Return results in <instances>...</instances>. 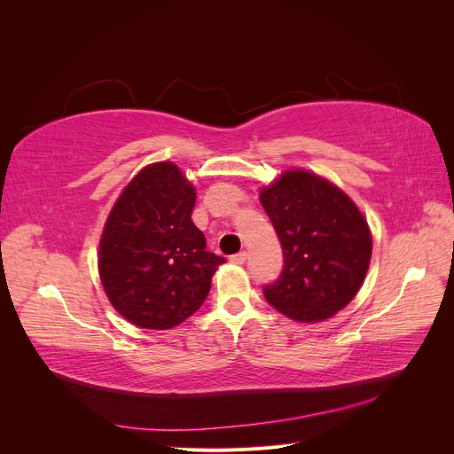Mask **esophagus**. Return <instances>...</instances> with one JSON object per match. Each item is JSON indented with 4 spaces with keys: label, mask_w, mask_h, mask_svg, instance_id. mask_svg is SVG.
<instances>
[{
    "label": "esophagus",
    "mask_w": 454,
    "mask_h": 454,
    "mask_svg": "<svg viewBox=\"0 0 454 454\" xmlns=\"http://www.w3.org/2000/svg\"><path fill=\"white\" fill-rule=\"evenodd\" d=\"M246 257H248V254H246V252L242 250V252H239V254H235V255H231V261H232V263H237V265H242L244 261H246Z\"/></svg>",
    "instance_id": "esophagus-1"
}]
</instances>
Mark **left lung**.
<instances>
[{
  "instance_id": "8db88e82",
  "label": "left lung",
  "mask_w": 454,
  "mask_h": 454,
  "mask_svg": "<svg viewBox=\"0 0 454 454\" xmlns=\"http://www.w3.org/2000/svg\"><path fill=\"white\" fill-rule=\"evenodd\" d=\"M282 244L280 277L263 286L270 307L297 322H320L358 294L371 259V232L356 204L322 177L290 170L261 191Z\"/></svg>"
}]
</instances>
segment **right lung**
Listing matches in <instances>:
<instances>
[{
    "label": "right lung",
    "mask_w": 454,
    "mask_h": 454,
    "mask_svg": "<svg viewBox=\"0 0 454 454\" xmlns=\"http://www.w3.org/2000/svg\"><path fill=\"white\" fill-rule=\"evenodd\" d=\"M195 189L172 162L144 168L115 202L100 240V278L119 314L170 329L197 312L225 257L191 222Z\"/></svg>",
    "instance_id": "right-lung-1"
}]
</instances>
